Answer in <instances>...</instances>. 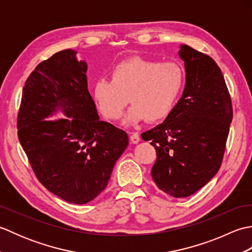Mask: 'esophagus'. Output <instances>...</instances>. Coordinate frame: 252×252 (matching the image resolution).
Here are the masks:
<instances>
[{
	"label": "esophagus",
	"instance_id": "esophagus-1",
	"mask_svg": "<svg viewBox=\"0 0 252 252\" xmlns=\"http://www.w3.org/2000/svg\"><path fill=\"white\" fill-rule=\"evenodd\" d=\"M140 135L137 134V133H132V134L130 135V141L132 142V144H137L138 142H140Z\"/></svg>",
	"mask_w": 252,
	"mask_h": 252
}]
</instances>
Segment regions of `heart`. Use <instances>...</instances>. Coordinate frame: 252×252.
<instances>
[{"label":"heart","instance_id":"heart-1","mask_svg":"<svg viewBox=\"0 0 252 252\" xmlns=\"http://www.w3.org/2000/svg\"><path fill=\"white\" fill-rule=\"evenodd\" d=\"M185 85V72L179 63H160L133 56L117 63L111 79L99 78L93 87L99 110L110 120H119L130 101L126 121L158 122L168 118Z\"/></svg>","mask_w":252,"mask_h":252}]
</instances>
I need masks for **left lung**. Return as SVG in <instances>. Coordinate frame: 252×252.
<instances>
[{
    "label": "left lung",
    "mask_w": 252,
    "mask_h": 252,
    "mask_svg": "<svg viewBox=\"0 0 252 252\" xmlns=\"http://www.w3.org/2000/svg\"><path fill=\"white\" fill-rule=\"evenodd\" d=\"M179 55L186 71L183 95L161 125L141 136L156 149L152 176L158 189L183 198L220 169L233 108L221 69L210 56L189 45H181Z\"/></svg>",
    "instance_id": "obj_1"
}]
</instances>
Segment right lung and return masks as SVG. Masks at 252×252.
<instances>
[{"instance_id":"obj_1","label":"right lung","mask_w":252,"mask_h":252,"mask_svg":"<svg viewBox=\"0 0 252 252\" xmlns=\"http://www.w3.org/2000/svg\"><path fill=\"white\" fill-rule=\"evenodd\" d=\"M63 50L27 79L18 138L37 180L65 201L88 203L103 191L129 144L126 133L100 121L88 90L87 63ZM58 109L66 120H46Z\"/></svg>"}]
</instances>
